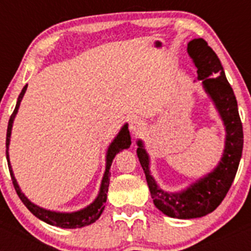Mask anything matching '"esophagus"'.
Returning a JSON list of instances; mask_svg holds the SVG:
<instances>
[{"label":"esophagus","mask_w":251,"mask_h":251,"mask_svg":"<svg viewBox=\"0 0 251 251\" xmlns=\"http://www.w3.org/2000/svg\"><path fill=\"white\" fill-rule=\"evenodd\" d=\"M129 129L134 136H138L146 129V123L138 118H133L129 122Z\"/></svg>","instance_id":"34e87169"}]
</instances>
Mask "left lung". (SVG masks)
<instances>
[{
	"label": "left lung",
	"instance_id": "left-lung-1",
	"mask_svg": "<svg viewBox=\"0 0 251 251\" xmlns=\"http://www.w3.org/2000/svg\"><path fill=\"white\" fill-rule=\"evenodd\" d=\"M187 52L197 68V79L202 81L225 126V148L219 165L179 192H166L157 185L150 171V156L139 139L137 156L145 171L153 203L165 215L175 219H196L210 214L220 205L231 187L243 153V124L238 101L225 76L220 60L203 39H194Z\"/></svg>",
	"mask_w": 251,
	"mask_h": 251
}]
</instances>
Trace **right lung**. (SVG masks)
Listing matches in <instances>:
<instances>
[{
  "instance_id": "1",
  "label": "right lung",
  "mask_w": 251,
  "mask_h": 251,
  "mask_svg": "<svg viewBox=\"0 0 251 251\" xmlns=\"http://www.w3.org/2000/svg\"><path fill=\"white\" fill-rule=\"evenodd\" d=\"M26 89H27V85L24 86L22 92L20 93L19 98H17L16 106H15V110L11 114L10 121H8V127H7V134H6V158H7L8 163V170H10L11 178H12L13 187L16 190L17 195H19L20 200L24 202V205L30 210L37 219L45 221L46 224L52 226H59V227H63V229H77V227H83V226L90 225V224L95 223L100 217L101 212L104 210V203L106 201V192H108V187H109V177H110V166H112V162L114 159L115 154L121 152L122 150H127L130 146V134L129 130H128V124H124L122 129L119 130V133L117 134L113 142L108 147L106 151V163H105V172H104L103 179H101L100 183V190H99V194L97 196L94 201L90 203L89 206L81 208L79 211L75 212H56V211H50V210H46V208L40 207V206L35 205V203L31 202L27 197L25 196L24 192H21V188H20L19 183H17L16 178L13 176L12 168H11L10 163V157H8V146H10V138H11V130H12V124L13 119L16 117L17 110H19L20 103H21L24 95H25Z\"/></svg>"
}]
</instances>
